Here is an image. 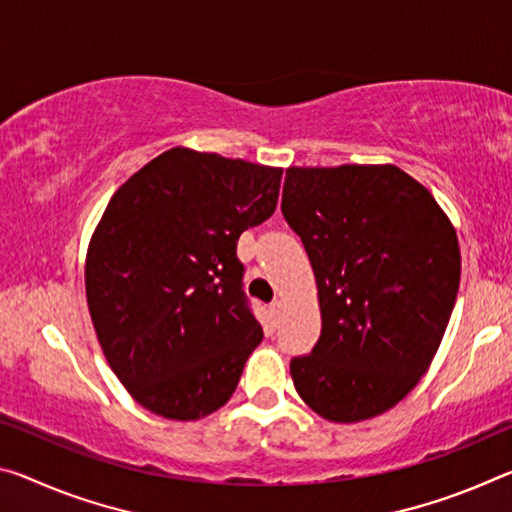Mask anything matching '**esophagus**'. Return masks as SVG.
Listing matches in <instances>:
<instances>
[{
	"label": "esophagus",
	"mask_w": 512,
	"mask_h": 512,
	"mask_svg": "<svg viewBox=\"0 0 512 512\" xmlns=\"http://www.w3.org/2000/svg\"><path fill=\"white\" fill-rule=\"evenodd\" d=\"M282 307H285V305H282V300H273V303H271V314L273 316H280L282 314Z\"/></svg>",
	"instance_id": "esophagus-1"
}]
</instances>
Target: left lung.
Listing matches in <instances>:
<instances>
[{"label": "left lung", "instance_id": "8db88e82", "mask_svg": "<svg viewBox=\"0 0 512 512\" xmlns=\"http://www.w3.org/2000/svg\"><path fill=\"white\" fill-rule=\"evenodd\" d=\"M282 216L310 257L321 337L291 360L323 419H371L408 396L440 346L460 285L449 218L396 166L289 168Z\"/></svg>", "mask_w": 512, "mask_h": 512}]
</instances>
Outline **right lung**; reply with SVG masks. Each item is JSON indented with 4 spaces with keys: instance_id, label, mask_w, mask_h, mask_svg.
Instances as JSON below:
<instances>
[{
    "instance_id": "1",
    "label": "right lung",
    "mask_w": 512,
    "mask_h": 512,
    "mask_svg": "<svg viewBox=\"0 0 512 512\" xmlns=\"http://www.w3.org/2000/svg\"><path fill=\"white\" fill-rule=\"evenodd\" d=\"M282 168L173 148L113 193L86 259L100 346L154 415H212L264 332L237 241L275 212Z\"/></svg>"
}]
</instances>
